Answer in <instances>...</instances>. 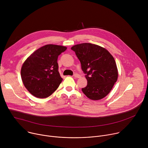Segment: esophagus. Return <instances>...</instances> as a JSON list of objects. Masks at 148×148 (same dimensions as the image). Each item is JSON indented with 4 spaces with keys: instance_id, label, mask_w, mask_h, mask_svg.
I'll return each instance as SVG.
<instances>
[{
    "instance_id": "esophagus-1",
    "label": "esophagus",
    "mask_w": 148,
    "mask_h": 148,
    "mask_svg": "<svg viewBox=\"0 0 148 148\" xmlns=\"http://www.w3.org/2000/svg\"><path fill=\"white\" fill-rule=\"evenodd\" d=\"M74 77H75V78H79L80 77V75L78 74H77V73H75V74H74Z\"/></svg>"
}]
</instances>
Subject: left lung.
Instances as JSON below:
<instances>
[{"instance_id": "1", "label": "left lung", "mask_w": 148, "mask_h": 148, "mask_svg": "<svg viewBox=\"0 0 148 148\" xmlns=\"http://www.w3.org/2000/svg\"><path fill=\"white\" fill-rule=\"evenodd\" d=\"M81 69L86 74L87 86L82 91L92 100H99L106 97L112 89L118 77L116 62L105 48L91 43L73 46Z\"/></svg>"}]
</instances>
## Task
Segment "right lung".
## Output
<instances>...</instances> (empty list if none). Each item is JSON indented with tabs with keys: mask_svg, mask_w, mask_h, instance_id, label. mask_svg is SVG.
Wrapping results in <instances>:
<instances>
[{
	"mask_svg": "<svg viewBox=\"0 0 148 148\" xmlns=\"http://www.w3.org/2000/svg\"><path fill=\"white\" fill-rule=\"evenodd\" d=\"M67 49L47 45L36 50L25 61L21 77L25 87L33 96L47 98L58 88L62 78L58 70L57 58Z\"/></svg>",
	"mask_w": 148,
	"mask_h": 148,
	"instance_id": "1",
	"label": "right lung"
}]
</instances>
